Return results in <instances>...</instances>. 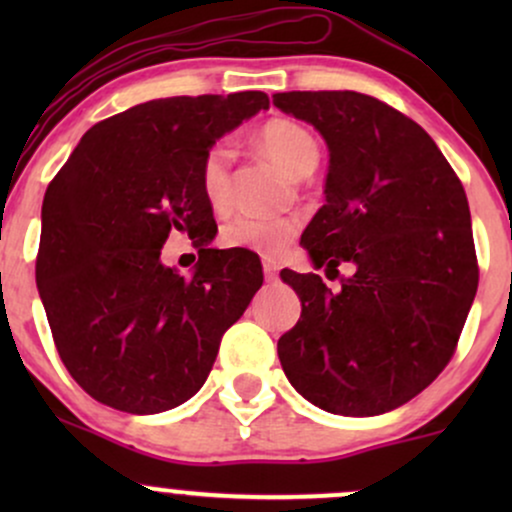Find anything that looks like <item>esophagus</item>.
Segmentation results:
<instances>
[{"label": "esophagus", "mask_w": 512, "mask_h": 512, "mask_svg": "<svg viewBox=\"0 0 512 512\" xmlns=\"http://www.w3.org/2000/svg\"><path fill=\"white\" fill-rule=\"evenodd\" d=\"M262 267H264V279L276 281V267H274V264L272 262H264Z\"/></svg>", "instance_id": "1"}]
</instances>
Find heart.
<instances>
[{
	"mask_svg": "<svg viewBox=\"0 0 512 512\" xmlns=\"http://www.w3.org/2000/svg\"><path fill=\"white\" fill-rule=\"evenodd\" d=\"M257 144L269 151L281 166L293 175H308L320 161V144L310 129L293 120H269L257 132ZM231 166L233 146L228 142L214 144L202 158L199 168V185L207 204L216 214L231 207ZM298 231L296 219L289 216H264V214H240L236 219L223 223L221 245L226 248H243L260 252L264 257L284 255Z\"/></svg>",
	"mask_w": 512,
	"mask_h": 512,
	"instance_id": "1",
	"label": "heart"
}]
</instances>
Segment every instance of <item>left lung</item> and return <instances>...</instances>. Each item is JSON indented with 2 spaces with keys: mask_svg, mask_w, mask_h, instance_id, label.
Wrapping results in <instances>:
<instances>
[{
  "mask_svg": "<svg viewBox=\"0 0 512 512\" xmlns=\"http://www.w3.org/2000/svg\"><path fill=\"white\" fill-rule=\"evenodd\" d=\"M330 149L325 204L303 231L315 269L281 272L301 320L276 344L281 368L315 407L375 416L426 390L455 354L477 296L472 216L460 178L399 110L356 91L274 93Z\"/></svg>",
  "mask_w": 512,
  "mask_h": 512,
  "instance_id": "obj_1",
  "label": "left lung"
}]
</instances>
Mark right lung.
<instances>
[{"instance_id":"1","label":"right lung","mask_w":512,"mask_h":512,"mask_svg":"<svg viewBox=\"0 0 512 512\" xmlns=\"http://www.w3.org/2000/svg\"><path fill=\"white\" fill-rule=\"evenodd\" d=\"M269 108L267 93L158 98L93 125L43 199L40 301L69 375L98 402L158 414L197 395L223 332L262 286L250 255L211 248L202 158ZM170 230L196 238L190 277L160 262Z\"/></svg>"}]
</instances>
